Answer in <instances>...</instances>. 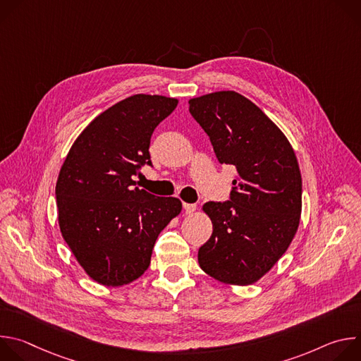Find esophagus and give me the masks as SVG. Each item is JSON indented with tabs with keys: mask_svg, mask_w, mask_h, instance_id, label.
Returning <instances> with one entry per match:
<instances>
[{
	"mask_svg": "<svg viewBox=\"0 0 361 361\" xmlns=\"http://www.w3.org/2000/svg\"><path fill=\"white\" fill-rule=\"evenodd\" d=\"M183 209H184L185 214H191V213H194V212H195V209H197V205H195V204H188V202H183Z\"/></svg>",
	"mask_w": 361,
	"mask_h": 361,
	"instance_id": "obj_1",
	"label": "esophagus"
}]
</instances>
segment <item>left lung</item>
Segmentation results:
<instances>
[{
	"label": "left lung",
	"instance_id": "obj_1",
	"mask_svg": "<svg viewBox=\"0 0 361 361\" xmlns=\"http://www.w3.org/2000/svg\"><path fill=\"white\" fill-rule=\"evenodd\" d=\"M188 104L219 161L235 167L230 201L202 205L213 234L198 250V264L228 286L257 283L287 251L300 226L295 152L284 133L235 91L210 92Z\"/></svg>",
	"mask_w": 361,
	"mask_h": 361
}]
</instances>
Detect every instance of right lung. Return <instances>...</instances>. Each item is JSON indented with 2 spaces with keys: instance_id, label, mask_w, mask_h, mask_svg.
Returning <instances> with one entry per match:
<instances>
[{
  "instance_id": "1",
  "label": "right lung",
  "mask_w": 361,
  "mask_h": 361,
  "mask_svg": "<svg viewBox=\"0 0 361 361\" xmlns=\"http://www.w3.org/2000/svg\"><path fill=\"white\" fill-rule=\"evenodd\" d=\"M178 99L135 94L97 116L75 138L57 184L59 226L95 283L130 284L144 274L159 234L183 204L135 187L149 161V140Z\"/></svg>"
}]
</instances>
